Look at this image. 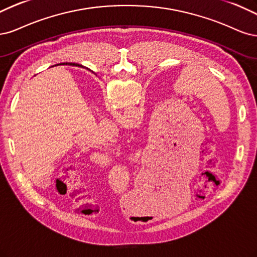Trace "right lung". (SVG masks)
<instances>
[{"label":"right lung","instance_id":"right-lung-1","mask_svg":"<svg viewBox=\"0 0 257 257\" xmlns=\"http://www.w3.org/2000/svg\"><path fill=\"white\" fill-rule=\"evenodd\" d=\"M73 65H74V64H73Z\"/></svg>","mask_w":257,"mask_h":257}]
</instances>
